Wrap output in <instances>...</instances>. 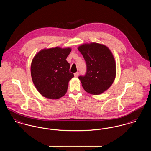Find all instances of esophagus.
I'll use <instances>...</instances> for the list:
<instances>
[{
    "label": "esophagus",
    "mask_w": 151,
    "mask_h": 151,
    "mask_svg": "<svg viewBox=\"0 0 151 151\" xmlns=\"http://www.w3.org/2000/svg\"><path fill=\"white\" fill-rule=\"evenodd\" d=\"M78 75H79V72H75V73H74V76H75V77H78Z\"/></svg>",
    "instance_id": "obj_1"
}]
</instances>
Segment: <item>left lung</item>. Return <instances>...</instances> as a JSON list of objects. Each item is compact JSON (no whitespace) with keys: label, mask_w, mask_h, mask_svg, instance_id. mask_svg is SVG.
<instances>
[{"label":"left lung","mask_w":151,"mask_h":151,"mask_svg":"<svg viewBox=\"0 0 151 151\" xmlns=\"http://www.w3.org/2000/svg\"><path fill=\"white\" fill-rule=\"evenodd\" d=\"M86 63L85 76L79 79L88 93L99 95L111 86L116 76V63L111 51L103 44L91 42L79 46Z\"/></svg>","instance_id":"8db88e82"}]
</instances>
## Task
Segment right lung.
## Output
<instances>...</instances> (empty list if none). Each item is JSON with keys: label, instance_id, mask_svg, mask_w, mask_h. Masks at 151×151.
Returning a JSON list of instances; mask_svg holds the SVG:
<instances>
[{"label": "right lung", "instance_id": "add662e5", "mask_svg": "<svg viewBox=\"0 0 151 151\" xmlns=\"http://www.w3.org/2000/svg\"><path fill=\"white\" fill-rule=\"evenodd\" d=\"M71 51V47L43 49L33 58L30 66L32 79L43 97L55 100L66 93L68 82L74 77L70 72V65L66 60Z\"/></svg>", "mask_w": 151, "mask_h": 151}]
</instances>
